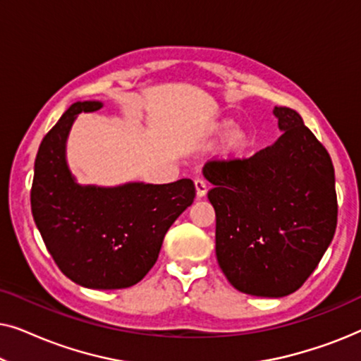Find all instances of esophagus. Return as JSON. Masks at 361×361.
I'll return each instance as SVG.
<instances>
[{"instance_id":"obj_1","label":"esophagus","mask_w":361,"mask_h":361,"mask_svg":"<svg viewBox=\"0 0 361 361\" xmlns=\"http://www.w3.org/2000/svg\"><path fill=\"white\" fill-rule=\"evenodd\" d=\"M194 184H195V197H197V199H202V197H205L207 190H209V185H207V182L202 180V179H197Z\"/></svg>"}]
</instances>
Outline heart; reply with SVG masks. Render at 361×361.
Segmentation results:
<instances>
[{
	"label": "heart",
	"instance_id": "obj_1",
	"mask_svg": "<svg viewBox=\"0 0 361 361\" xmlns=\"http://www.w3.org/2000/svg\"><path fill=\"white\" fill-rule=\"evenodd\" d=\"M207 133L210 140H221L216 146L215 157L225 164H233L243 159L251 146L250 133L243 128H236V123L228 118L212 123Z\"/></svg>",
	"mask_w": 361,
	"mask_h": 361
}]
</instances>
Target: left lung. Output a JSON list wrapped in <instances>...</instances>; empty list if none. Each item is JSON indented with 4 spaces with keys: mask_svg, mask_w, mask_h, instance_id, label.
I'll return each instance as SVG.
<instances>
[{
    "mask_svg": "<svg viewBox=\"0 0 361 361\" xmlns=\"http://www.w3.org/2000/svg\"><path fill=\"white\" fill-rule=\"evenodd\" d=\"M283 135L248 159L207 162L216 215L215 251L235 289L258 298L293 294L317 268L337 228L329 152L293 108L276 106Z\"/></svg>",
    "mask_w": 361,
    "mask_h": 361,
    "instance_id": "1",
    "label": "left lung"
}]
</instances>
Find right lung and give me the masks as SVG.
<instances>
[{
    "mask_svg": "<svg viewBox=\"0 0 361 361\" xmlns=\"http://www.w3.org/2000/svg\"><path fill=\"white\" fill-rule=\"evenodd\" d=\"M102 102H77L44 136L34 162L31 210L46 248L63 274L88 289H123L149 273L162 240L192 205L190 179L171 184L82 185L68 169L67 137L78 113Z\"/></svg>",
    "mask_w": 361,
    "mask_h": 361,
    "instance_id": "add662e5",
    "label": "right lung"
}]
</instances>
